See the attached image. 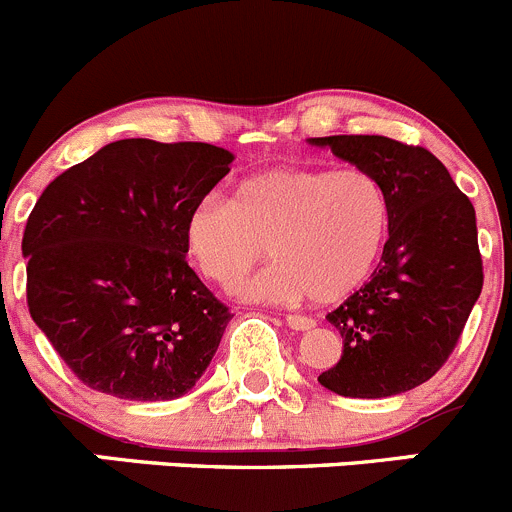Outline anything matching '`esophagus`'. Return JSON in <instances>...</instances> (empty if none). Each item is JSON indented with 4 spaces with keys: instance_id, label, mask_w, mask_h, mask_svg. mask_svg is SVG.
<instances>
[{
    "instance_id": "obj_1",
    "label": "esophagus",
    "mask_w": 512,
    "mask_h": 512,
    "mask_svg": "<svg viewBox=\"0 0 512 512\" xmlns=\"http://www.w3.org/2000/svg\"><path fill=\"white\" fill-rule=\"evenodd\" d=\"M286 323L293 331H311V328L316 326V321H313L311 316H301V313H288Z\"/></svg>"
}]
</instances>
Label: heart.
Masks as SVG:
<instances>
[{"label":"heart","instance_id":"b5f03b06","mask_svg":"<svg viewBox=\"0 0 512 512\" xmlns=\"http://www.w3.org/2000/svg\"><path fill=\"white\" fill-rule=\"evenodd\" d=\"M388 229V196L366 169L281 166L244 176L231 201L201 199L186 216V246L226 291L271 251L276 263L241 288L251 301L333 303L371 278Z\"/></svg>","mask_w":512,"mask_h":512}]
</instances>
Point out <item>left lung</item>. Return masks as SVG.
Returning a JSON list of instances; mask_svg holds the SVG:
<instances>
[{"instance_id":"8db88e82","label":"left lung","mask_w":512,"mask_h":512,"mask_svg":"<svg viewBox=\"0 0 512 512\" xmlns=\"http://www.w3.org/2000/svg\"><path fill=\"white\" fill-rule=\"evenodd\" d=\"M308 141L376 176L391 209L371 281L326 316L343 356L318 383L346 398L411 391L448 361L483 288L473 204L423 146L363 134Z\"/></svg>"}]
</instances>
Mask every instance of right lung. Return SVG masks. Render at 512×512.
<instances>
[{"label":"right lung","instance_id":"add662e5","mask_svg":"<svg viewBox=\"0 0 512 512\" xmlns=\"http://www.w3.org/2000/svg\"><path fill=\"white\" fill-rule=\"evenodd\" d=\"M214 144L121 139L59 174L27 219V306L84 386L174 401L234 313L186 263V216L229 174Z\"/></svg>","mask_w":512,"mask_h":512}]
</instances>
